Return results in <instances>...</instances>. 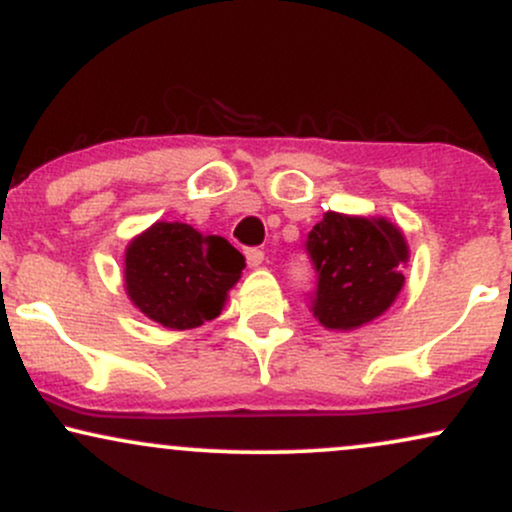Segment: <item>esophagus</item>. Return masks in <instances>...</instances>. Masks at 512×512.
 <instances>
[{"instance_id": "esophagus-1", "label": "esophagus", "mask_w": 512, "mask_h": 512, "mask_svg": "<svg viewBox=\"0 0 512 512\" xmlns=\"http://www.w3.org/2000/svg\"><path fill=\"white\" fill-rule=\"evenodd\" d=\"M245 260H248L252 269L260 267V264L264 262V252L260 248H248V250H245Z\"/></svg>"}]
</instances>
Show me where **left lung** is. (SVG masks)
<instances>
[{"mask_svg": "<svg viewBox=\"0 0 512 512\" xmlns=\"http://www.w3.org/2000/svg\"><path fill=\"white\" fill-rule=\"evenodd\" d=\"M317 274L310 313L327 330H354L383 315L404 286L407 240L387 219L327 211L305 240Z\"/></svg>", "mask_w": 512, "mask_h": 512, "instance_id": "1", "label": "left lung"}]
</instances>
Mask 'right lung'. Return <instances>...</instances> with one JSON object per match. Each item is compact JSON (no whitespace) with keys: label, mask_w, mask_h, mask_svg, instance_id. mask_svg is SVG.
I'll list each match as a JSON object with an SVG mask.
<instances>
[{"label":"right lung","mask_w":512,"mask_h":512,"mask_svg":"<svg viewBox=\"0 0 512 512\" xmlns=\"http://www.w3.org/2000/svg\"><path fill=\"white\" fill-rule=\"evenodd\" d=\"M245 257L221 236L187 223L156 221L125 252V289L146 317L170 330H192L219 317Z\"/></svg>","instance_id":"add662e5"}]
</instances>
